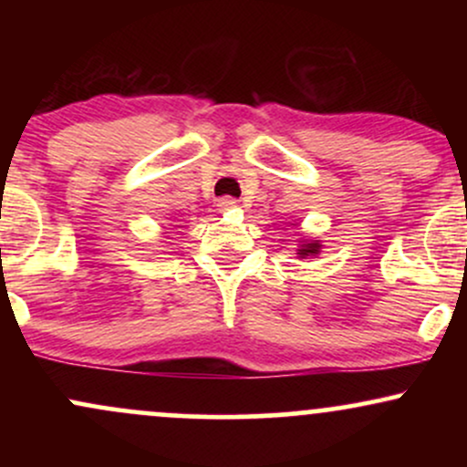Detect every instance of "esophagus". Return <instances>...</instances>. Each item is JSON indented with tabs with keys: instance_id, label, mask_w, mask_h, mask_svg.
<instances>
[{
	"instance_id": "34e87169",
	"label": "esophagus",
	"mask_w": 467,
	"mask_h": 467,
	"mask_svg": "<svg viewBox=\"0 0 467 467\" xmlns=\"http://www.w3.org/2000/svg\"><path fill=\"white\" fill-rule=\"evenodd\" d=\"M217 208L219 213L233 211V208H237V200H233V197H222V200L217 202Z\"/></svg>"
}]
</instances>
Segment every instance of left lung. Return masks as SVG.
<instances>
[{"label":"left lung","mask_w":467,"mask_h":467,"mask_svg":"<svg viewBox=\"0 0 467 467\" xmlns=\"http://www.w3.org/2000/svg\"><path fill=\"white\" fill-rule=\"evenodd\" d=\"M320 250H323V244H320L318 239H307V237H301L298 239V259H309V256H318Z\"/></svg>","instance_id":"left-lung-1"}]
</instances>
